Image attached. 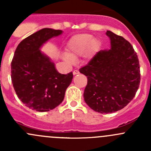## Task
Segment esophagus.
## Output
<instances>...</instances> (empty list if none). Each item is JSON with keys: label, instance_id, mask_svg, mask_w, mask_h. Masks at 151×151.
I'll return each mask as SVG.
<instances>
[{"label": "esophagus", "instance_id": "esophagus-1", "mask_svg": "<svg viewBox=\"0 0 151 151\" xmlns=\"http://www.w3.org/2000/svg\"><path fill=\"white\" fill-rule=\"evenodd\" d=\"M80 74V71H78V70H74V71H73V74L74 75H76V74Z\"/></svg>", "mask_w": 151, "mask_h": 151}]
</instances>
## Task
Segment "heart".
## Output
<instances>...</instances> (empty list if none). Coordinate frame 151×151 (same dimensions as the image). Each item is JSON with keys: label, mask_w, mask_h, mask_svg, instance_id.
<instances>
[{"label": "heart", "mask_w": 151, "mask_h": 151, "mask_svg": "<svg viewBox=\"0 0 151 151\" xmlns=\"http://www.w3.org/2000/svg\"><path fill=\"white\" fill-rule=\"evenodd\" d=\"M100 43L98 40L93 39V36L88 33L75 35L72 36L67 43L65 60L71 62L73 59H76L86 54L87 57H93L99 49Z\"/></svg>", "instance_id": "heart-1"}]
</instances>
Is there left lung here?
<instances>
[{
	"instance_id": "8db88e82",
	"label": "left lung",
	"mask_w": 151,
	"mask_h": 151,
	"mask_svg": "<svg viewBox=\"0 0 151 151\" xmlns=\"http://www.w3.org/2000/svg\"><path fill=\"white\" fill-rule=\"evenodd\" d=\"M111 49L100 50L80 72L88 78L85 103L99 113L121 110L135 96L140 83L137 52L127 40L107 30Z\"/></svg>"
}]
</instances>
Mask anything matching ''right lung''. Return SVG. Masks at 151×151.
<instances>
[{"instance_id":"right-lung-1","label":"right lung","mask_w":151,"mask_h":151,"mask_svg":"<svg viewBox=\"0 0 151 151\" xmlns=\"http://www.w3.org/2000/svg\"><path fill=\"white\" fill-rule=\"evenodd\" d=\"M62 32L42 29L23 39L14 52L11 64L12 84L18 98L33 110L48 112L58 106L72 81V72L60 74L40 51L43 44Z\"/></svg>"}]
</instances>
